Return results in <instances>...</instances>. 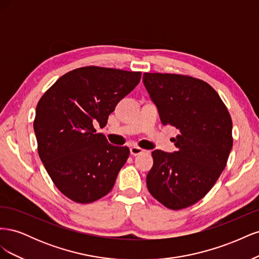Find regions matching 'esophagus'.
<instances>
[{
  "mask_svg": "<svg viewBox=\"0 0 259 259\" xmlns=\"http://www.w3.org/2000/svg\"><path fill=\"white\" fill-rule=\"evenodd\" d=\"M144 151H145L144 149L139 148V147H132V148H131V154L134 155V156H136V155H138V154L144 153Z\"/></svg>",
  "mask_w": 259,
  "mask_h": 259,
  "instance_id": "obj_1",
  "label": "esophagus"
}]
</instances>
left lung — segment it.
<instances>
[{
	"mask_svg": "<svg viewBox=\"0 0 259 259\" xmlns=\"http://www.w3.org/2000/svg\"><path fill=\"white\" fill-rule=\"evenodd\" d=\"M143 81L162 124L179 131L174 153L152 152L148 190L167 208H186L205 197L226 167L233 144L231 116L217 92L200 79L146 72Z\"/></svg>",
	"mask_w": 259,
	"mask_h": 259,
	"instance_id": "8db88e82",
	"label": "left lung"
}]
</instances>
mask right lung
Listing matches in <instances>:
<instances>
[{"instance_id":"right-lung-1","label":"right lung","mask_w":259,"mask_h":259,"mask_svg":"<svg viewBox=\"0 0 259 259\" xmlns=\"http://www.w3.org/2000/svg\"><path fill=\"white\" fill-rule=\"evenodd\" d=\"M140 77L139 71L77 68L38 100L33 122L37 152L55 186L70 200L86 204L111 191L130 149L108 144L94 125L105 126Z\"/></svg>"}]
</instances>
